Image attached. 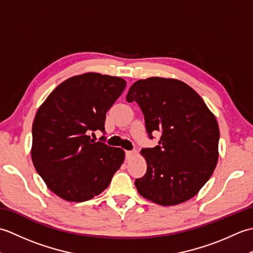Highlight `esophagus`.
<instances>
[{
    "mask_svg": "<svg viewBox=\"0 0 253 253\" xmlns=\"http://www.w3.org/2000/svg\"><path fill=\"white\" fill-rule=\"evenodd\" d=\"M133 155H135V152L133 151H126V159H130Z\"/></svg>",
    "mask_w": 253,
    "mask_h": 253,
    "instance_id": "obj_1",
    "label": "esophagus"
}]
</instances>
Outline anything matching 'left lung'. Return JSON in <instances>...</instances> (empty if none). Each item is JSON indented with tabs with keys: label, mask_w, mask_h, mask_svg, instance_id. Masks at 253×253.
Wrapping results in <instances>:
<instances>
[{
	"label": "left lung",
	"mask_w": 253,
	"mask_h": 253,
	"mask_svg": "<svg viewBox=\"0 0 253 253\" xmlns=\"http://www.w3.org/2000/svg\"><path fill=\"white\" fill-rule=\"evenodd\" d=\"M126 100L140 106L150 138L162 132L159 146L141 150L147 173L135 181L138 192L164 207L195 197L218 160L215 116L190 85L173 78L138 80Z\"/></svg>",
	"instance_id": "1"
}]
</instances>
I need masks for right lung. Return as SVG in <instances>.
<instances>
[{
	"label": "right lung",
	"instance_id": "obj_1",
	"mask_svg": "<svg viewBox=\"0 0 253 253\" xmlns=\"http://www.w3.org/2000/svg\"><path fill=\"white\" fill-rule=\"evenodd\" d=\"M126 88L121 77L85 73L60 84L32 124L31 159L46 187L69 202H83L109 187L125 151L95 142L106 112Z\"/></svg>",
	"mask_w": 253,
	"mask_h": 253
}]
</instances>
